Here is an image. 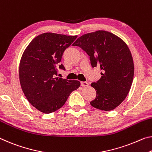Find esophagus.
Masks as SVG:
<instances>
[{
	"mask_svg": "<svg viewBox=\"0 0 152 152\" xmlns=\"http://www.w3.org/2000/svg\"><path fill=\"white\" fill-rule=\"evenodd\" d=\"M80 85L82 86H87L88 85V83L87 82H81Z\"/></svg>",
	"mask_w": 152,
	"mask_h": 152,
	"instance_id": "esophagus-1",
	"label": "esophagus"
}]
</instances>
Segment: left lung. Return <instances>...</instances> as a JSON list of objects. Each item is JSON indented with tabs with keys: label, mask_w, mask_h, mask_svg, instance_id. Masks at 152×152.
<instances>
[{
	"label": "left lung",
	"mask_w": 152,
	"mask_h": 152,
	"mask_svg": "<svg viewBox=\"0 0 152 152\" xmlns=\"http://www.w3.org/2000/svg\"><path fill=\"white\" fill-rule=\"evenodd\" d=\"M73 46L88 54L93 67H100L102 70V78L91 84L97 95L91 105L101 110L115 109L125 99L133 80L134 64L128 46L114 34L103 30L83 35Z\"/></svg>",
	"instance_id": "obj_1"
}]
</instances>
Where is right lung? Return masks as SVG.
Masks as SVG:
<instances>
[{
    "mask_svg": "<svg viewBox=\"0 0 152 152\" xmlns=\"http://www.w3.org/2000/svg\"><path fill=\"white\" fill-rule=\"evenodd\" d=\"M77 36L42 34L31 41L21 57L19 74L21 88L28 102L45 114L61 108L72 91L80 85L78 80L58 78L62 55Z\"/></svg>",
    "mask_w": 152,
    "mask_h": 152,
    "instance_id": "obj_1",
    "label": "right lung"
}]
</instances>
